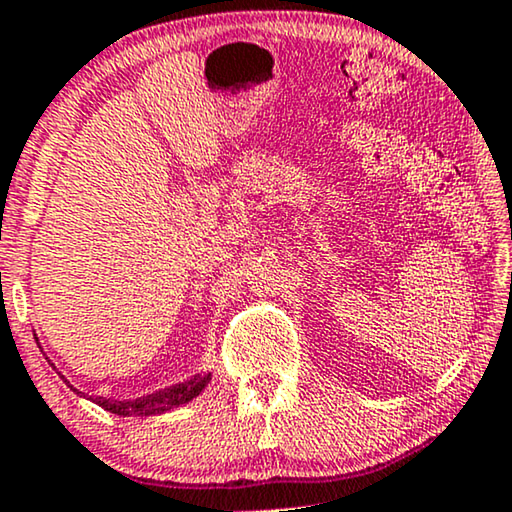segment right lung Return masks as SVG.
I'll use <instances>...</instances> for the list:
<instances>
[{
    "label": "right lung",
    "instance_id": "add662e5",
    "mask_svg": "<svg viewBox=\"0 0 512 512\" xmlns=\"http://www.w3.org/2000/svg\"><path fill=\"white\" fill-rule=\"evenodd\" d=\"M50 362V359H48ZM64 378V376H62ZM208 380H211V373H197L185 383L164 387V390H157L153 394H146V397L139 399H127V401H118V399H106V397H95L92 403L102 406L109 413L122 415V417H148V415H160L167 413V410L183 406V403L197 399L201 392L206 390ZM67 383V380H64ZM71 387V385H69ZM74 390V387H71ZM78 394V390H74Z\"/></svg>",
    "mask_w": 512,
    "mask_h": 512
}]
</instances>
